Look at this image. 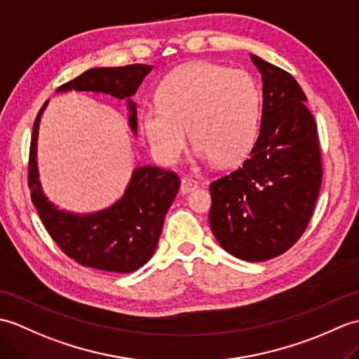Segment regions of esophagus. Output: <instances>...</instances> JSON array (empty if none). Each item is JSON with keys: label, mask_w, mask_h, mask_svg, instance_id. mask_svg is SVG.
Here are the masks:
<instances>
[{"label": "esophagus", "mask_w": 359, "mask_h": 359, "mask_svg": "<svg viewBox=\"0 0 359 359\" xmlns=\"http://www.w3.org/2000/svg\"><path fill=\"white\" fill-rule=\"evenodd\" d=\"M197 188V182L194 179H189V177H184L182 179V184H180V193L182 194H187L189 191H193V189Z\"/></svg>", "instance_id": "esophagus-1"}]
</instances>
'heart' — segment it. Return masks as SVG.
<instances>
[{"mask_svg":"<svg viewBox=\"0 0 359 359\" xmlns=\"http://www.w3.org/2000/svg\"><path fill=\"white\" fill-rule=\"evenodd\" d=\"M156 102L139 118L151 151L165 163L187 151V131L199 157L222 168L239 163L255 147L261 90L245 71L210 62L179 66L158 85Z\"/></svg>","mask_w":359,"mask_h":359,"instance_id":"b5f03b06","label":"heart"}]
</instances>
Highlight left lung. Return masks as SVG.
I'll return each mask as SVG.
<instances>
[{
	"label": "left lung",
	"mask_w": 359,
	"mask_h": 359,
	"mask_svg": "<svg viewBox=\"0 0 359 359\" xmlns=\"http://www.w3.org/2000/svg\"><path fill=\"white\" fill-rule=\"evenodd\" d=\"M262 77L261 131L238 170L211 182L210 225L228 253L262 262L292 248L323 182L313 114L293 75L251 53Z\"/></svg>",
	"instance_id": "8db88e82"
}]
</instances>
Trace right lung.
<instances>
[{
  "label": "right lung",
  "mask_w": 359,
  "mask_h": 359,
  "mask_svg": "<svg viewBox=\"0 0 359 359\" xmlns=\"http://www.w3.org/2000/svg\"><path fill=\"white\" fill-rule=\"evenodd\" d=\"M149 65L123 67H95L65 83L57 93L93 90L126 98L129 125L137 131V111L131 97L143 79L151 72ZM34 121L29 149V189L41 222L53 242L66 256L83 266L111 271L131 273L154 255L168 210L180 188L179 175L158 166H142L133 172L123 197L111 208L95 215H72L57 210L41 191L36 171V135L41 112Z\"/></svg>",
  "instance_id": "add662e5"
}]
</instances>
